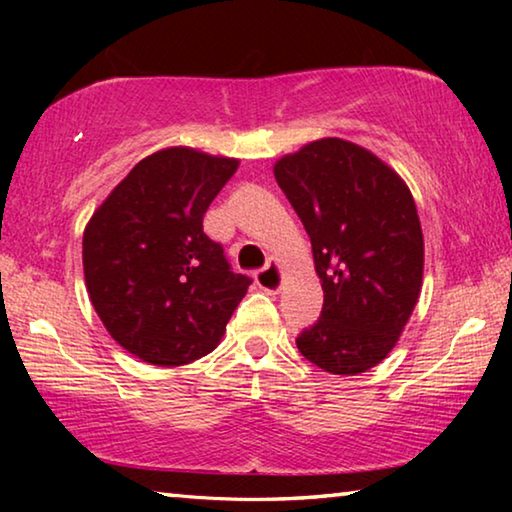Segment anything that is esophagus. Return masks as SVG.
Instances as JSON below:
<instances>
[{
  "label": "esophagus",
  "mask_w": 512,
  "mask_h": 512,
  "mask_svg": "<svg viewBox=\"0 0 512 512\" xmlns=\"http://www.w3.org/2000/svg\"><path fill=\"white\" fill-rule=\"evenodd\" d=\"M255 282L259 289H264L268 293H277L282 289V271L275 262H268L262 271L255 273Z\"/></svg>",
  "instance_id": "34e87169"
}]
</instances>
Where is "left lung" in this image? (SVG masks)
<instances>
[{"mask_svg":"<svg viewBox=\"0 0 512 512\" xmlns=\"http://www.w3.org/2000/svg\"><path fill=\"white\" fill-rule=\"evenodd\" d=\"M314 250L325 300L296 345L332 375L388 357L418 302L422 228L404 180L359 144L325 137L273 167Z\"/></svg>","mask_w":512,"mask_h":512,"instance_id":"obj_1","label":"left lung"}]
</instances>
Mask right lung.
I'll return each instance as SVG.
<instances>
[{
    "mask_svg": "<svg viewBox=\"0 0 512 512\" xmlns=\"http://www.w3.org/2000/svg\"><path fill=\"white\" fill-rule=\"evenodd\" d=\"M239 160L173 146L137 162L83 232L92 307L112 339L153 366H185L219 345L250 287L203 232Z\"/></svg>",
    "mask_w": 512,
    "mask_h": 512,
    "instance_id": "add662e5",
    "label": "right lung"
}]
</instances>
